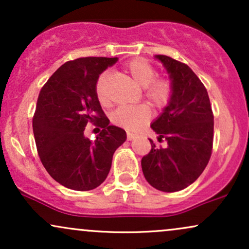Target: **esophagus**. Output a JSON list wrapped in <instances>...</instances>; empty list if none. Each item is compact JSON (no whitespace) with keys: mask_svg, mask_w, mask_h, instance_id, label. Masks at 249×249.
Masks as SVG:
<instances>
[{"mask_svg":"<svg viewBox=\"0 0 249 249\" xmlns=\"http://www.w3.org/2000/svg\"><path fill=\"white\" fill-rule=\"evenodd\" d=\"M134 138H136V134L127 132V141H132V139H134Z\"/></svg>","mask_w":249,"mask_h":249,"instance_id":"obj_1","label":"esophagus"}]
</instances>
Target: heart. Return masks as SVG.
Returning a JSON list of instances; mask_svg holds the SVG:
<instances>
[{"instance_id": "1", "label": "heart", "mask_w": 249, "mask_h": 249, "mask_svg": "<svg viewBox=\"0 0 249 249\" xmlns=\"http://www.w3.org/2000/svg\"><path fill=\"white\" fill-rule=\"evenodd\" d=\"M134 83L144 88V97L156 108L165 107L172 96V83L166 77H156L157 71L150 63L142 58H133L124 67ZM108 72L104 71L97 77L95 92L102 105L110 103L107 91ZM151 117L150 108L146 105H125L118 107L111 116L113 124L126 128L128 131H137L148 122Z\"/></svg>"}]
</instances>
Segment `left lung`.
<instances>
[{
  "instance_id": "left-lung-1",
  "label": "left lung",
  "mask_w": 249,
  "mask_h": 249,
  "mask_svg": "<svg viewBox=\"0 0 249 249\" xmlns=\"http://www.w3.org/2000/svg\"><path fill=\"white\" fill-rule=\"evenodd\" d=\"M172 79V96L164 112L151 125L167 142L142 159L148 184L162 192H178L190 186L204 172L213 148L214 116L207 90L185 63L157 55Z\"/></svg>"
}]
</instances>
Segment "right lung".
Instances as JSON below:
<instances>
[{
    "label": "right lung",
    "instance_id": "1",
    "mask_svg": "<svg viewBox=\"0 0 249 249\" xmlns=\"http://www.w3.org/2000/svg\"><path fill=\"white\" fill-rule=\"evenodd\" d=\"M117 59L82 57L64 63L38 95L33 118L37 152L47 172L70 190L98 187L126 139L123 128L108 125L95 92L97 77ZM89 122L103 128L95 142L84 136Z\"/></svg>",
    "mask_w": 249,
    "mask_h": 249
}]
</instances>
